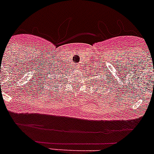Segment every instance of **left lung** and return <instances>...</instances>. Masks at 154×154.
Returning <instances> with one entry per match:
<instances>
[{
	"label": "left lung",
	"instance_id": "obj_1",
	"mask_svg": "<svg viewBox=\"0 0 154 154\" xmlns=\"http://www.w3.org/2000/svg\"><path fill=\"white\" fill-rule=\"evenodd\" d=\"M95 74H96V73H95Z\"/></svg>",
	"mask_w": 154,
	"mask_h": 154
}]
</instances>
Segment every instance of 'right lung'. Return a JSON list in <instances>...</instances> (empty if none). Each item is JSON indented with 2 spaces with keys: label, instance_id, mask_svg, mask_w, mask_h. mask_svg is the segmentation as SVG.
Masks as SVG:
<instances>
[{
  "label": "right lung",
  "instance_id": "1",
  "mask_svg": "<svg viewBox=\"0 0 154 154\" xmlns=\"http://www.w3.org/2000/svg\"><path fill=\"white\" fill-rule=\"evenodd\" d=\"M53 73H54V71H52ZM57 73H59V72H57ZM57 73H55V75H56V78H52V79H50V78H49V83H52V84H54L55 82V80L57 79V80H59V77H58V74Z\"/></svg>",
  "mask_w": 154,
  "mask_h": 154
}]
</instances>
